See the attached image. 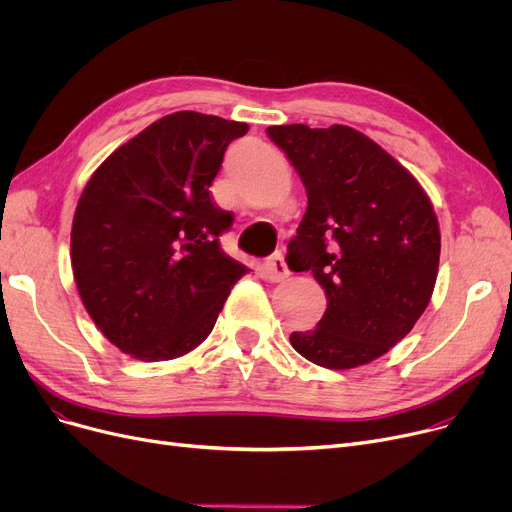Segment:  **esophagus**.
<instances>
[{
	"label": "esophagus",
	"mask_w": 512,
	"mask_h": 512,
	"mask_svg": "<svg viewBox=\"0 0 512 512\" xmlns=\"http://www.w3.org/2000/svg\"><path fill=\"white\" fill-rule=\"evenodd\" d=\"M261 276L267 282H282V280H286L290 276V272H288V267L284 263V257L280 253H276V255H272L270 259H267L263 263V267H261Z\"/></svg>",
	"instance_id": "obj_1"
}]
</instances>
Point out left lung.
I'll return each instance as SVG.
<instances>
[{
    "label": "left lung",
    "mask_w": 512,
    "mask_h": 512,
    "mask_svg": "<svg viewBox=\"0 0 512 512\" xmlns=\"http://www.w3.org/2000/svg\"><path fill=\"white\" fill-rule=\"evenodd\" d=\"M265 132L307 191L286 261L294 272H311L328 299L317 328L292 332L290 344L326 369L386 355L432 299L440 263L432 201L409 170L351 126Z\"/></svg>",
    "instance_id": "left-lung-1"
}]
</instances>
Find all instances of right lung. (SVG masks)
<instances>
[{"label": "right lung", "mask_w": 512, "mask_h": 512, "mask_svg": "<svg viewBox=\"0 0 512 512\" xmlns=\"http://www.w3.org/2000/svg\"><path fill=\"white\" fill-rule=\"evenodd\" d=\"M249 124L176 112L116 149L78 199L76 288L101 334L141 361L186 355L213 330L249 270L220 236L234 215L211 201L228 145Z\"/></svg>", "instance_id": "add662e5"}]
</instances>
